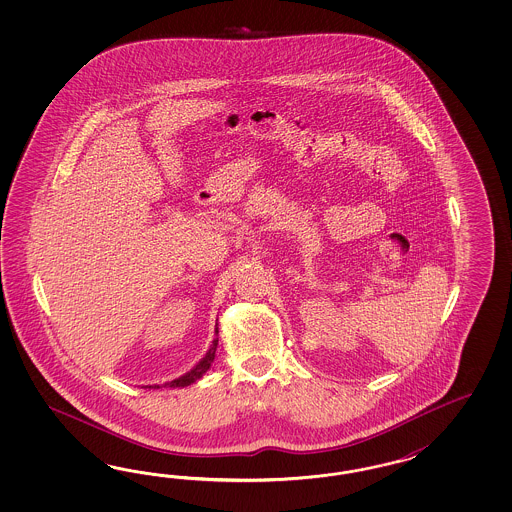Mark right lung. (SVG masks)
Listing matches in <instances>:
<instances>
[{
  "instance_id": "add662e5",
  "label": "right lung",
  "mask_w": 512,
  "mask_h": 512,
  "mask_svg": "<svg viewBox=\"0 0 512 512\" xmlns=\"http://www.w3.org/2000/svg\"><path fill=\"white\" fill-rule=\"evenodd\" d=\"M216 349H217V328H216V338L212 341V345H210V349L206 351V355L197 362V366H193L189 372L184 373L182 377H178V379H174L171 383H165L163 387H189L191 383H195V381H199L204 373L210 370V366H212V362H214V358H216ZM148 388H159V385H150Z\"/></svg>"
}]
</instances>
